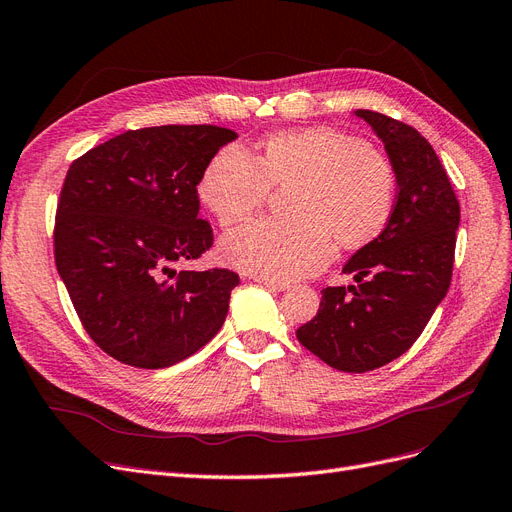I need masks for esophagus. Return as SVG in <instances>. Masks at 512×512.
I'll return each instance as SVG.
<instances>
[{
    "mask_svg": "<svg viewBox=\"0 0 512 512\" xmlns=\"http://www.w3.org/2000/svg\"><path fill=\"white\" fill-rule=\"evenodd\" d=\"M256 281H258V283H262L264 288L273 290V292H285V290L290 288V285L285 283V281H275V279H262V277H256Z\"/></svg>",
    "mask_w": 512,
    "mask_h": 512,
    "instance_id": "obj_1",
    "label": "esophagus"
}]
</instances>
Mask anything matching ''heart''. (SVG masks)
Here are the masks:
<instances>
[{"label":"heart","mask_w":512,"mask_h":512,"mask_svg":"<svg viewBox=\"0 0 512 512\" xmlns=\"http://www.w3.org/2000/svg\"><path fill=\"white\" fill-rule=\"evenodd\" d=\"M271 187L290 189L285 218H262L220 243L222 260L248 275L290 281L332 258V237L359 250L386 229L395 208L391 163L367 142L334 128L273 134L254 157L239 145L212 155L199 199L220 227L250 218Z\"/></svg>","instance_id":"1"}]
</instances>
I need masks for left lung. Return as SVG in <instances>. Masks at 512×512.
<instances>
[{
	"label": "left lung",
	"mask_w": 512,
	"mask_h": 512,
	"mask_svg": "<svg viewBox=\"0 0 512 512\" xmlns=\"http://www.w3.org/2000/svg\"><path fill=\"white\" fill-rule=\"evenodd\" d=\"M382 140L397 180L386 229L344 264L357 285L325 288L296 338L334 370L363 374L418 340L452 281L460 203L428 140L376 111L357 109Z\"/></svg>",
	"instance_id": "1"
}]
</instances>
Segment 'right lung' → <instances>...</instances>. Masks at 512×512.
Here are the masks:
<instances>
[{
	"label": "right lung",
	"instance_id": "obj_1",
	"mask_svg": "<svg viewBox=\"0 0 512 512\" xmlns=\"http://www.w3.org/2000/svg\"><path fill=\"white\" fill-rule=\"evenodd\" d=\"M235 138L218 126L128 130L71 163L56 210V269L86 332L113 359L163 370L227 319L239 275L176 264L212 248L197 185Z\"/></svg>",
	"mask_w": 512,
	"mask_h": 512
}]
</instances>
